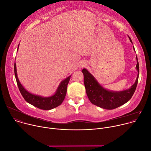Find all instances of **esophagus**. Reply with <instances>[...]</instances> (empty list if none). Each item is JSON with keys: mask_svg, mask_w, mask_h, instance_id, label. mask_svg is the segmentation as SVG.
Segmentation results:
<instances>
[{"mask_svg": "<svg viewBox=\"0 0 151 151\" xmlns=\"http://www.w3.org/2000/svg\"><path fill=\"white\" fill-rule=\"evenodd\" d=\"M86 65V63L85 62H81L80 63L79 65V67L80 68H84Z\"/></svg>", "mask_w": 151, "mask_h": 151, "instance_id": "1", "label": "esophagus"}]
</instances>
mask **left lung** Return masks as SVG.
<instances>
[{"instance_id":"1","label":"left lung","mask_w":151,"mask_h":151,"mask_svg":"<svg viewBox=\"0 0 151 151\" xmlns=\"http://www.w3.org/2000/svg\"><path fill=\"white\" fill-rule=\"evenodd\" d=\"M129 38L132 43L131 38L129 37ZM133 49L135 52L134 47ZM136 59L137 60L136 68L138 72L136 80L130 88L122 91H112L105 89L86 69H83L84 85L87 96L91 103L104 109L113 110L129 101L136 90L139 78V66L137 56H136Z\"/></svg>"}]
</instances>
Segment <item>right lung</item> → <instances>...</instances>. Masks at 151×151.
<instances>
[{
  "label": "right lung",
  "instance_id": "right-lung-1",
  "mask_svg": "<svg viewBox=\"0 0 151 151\" xmlns=\"http://www.w3.org/2000/svg\"><path fill=\"white\" fill-rule=\"evenodd\" d=\"M19 45L18 47V50ZM18 51V50H17ZM14 72L17 82V85L25 101L29 104L41 110H52L60 106L65 98L67 91L68 84L69 82L71 76H68L65 80L62 81L59 85L55 93L48 97H42L41 96L32 94L27 91L19 82L17 72L16 63L14 64Z\"/></svg>",
  "mask_w": 151,
  "mask_h": 151
}]
</instances>
